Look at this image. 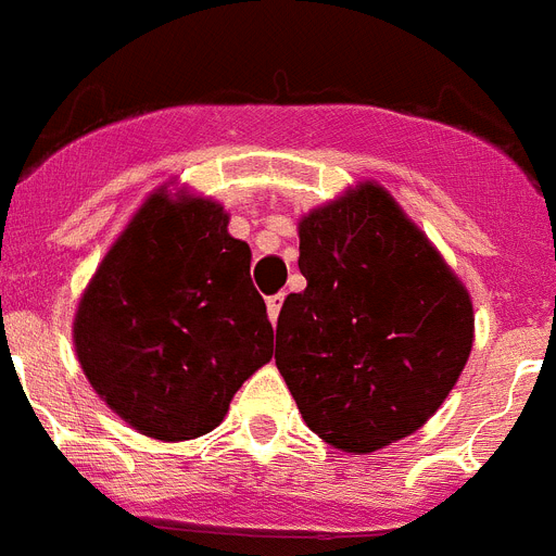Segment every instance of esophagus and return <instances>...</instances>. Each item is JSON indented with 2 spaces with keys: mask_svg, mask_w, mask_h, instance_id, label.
I'll list each match as a JSON object with an SVG mask.
<instances>
[{
  "mask_svg": "<svg viewBox=\"0 0 556 556\" xmlns=\"http://www.w3.org/2000/svg\"><path fill=\"white\" fill-rule=\"evenodd\" d=\"M282 302H286V293H274V296H268V317H270V323H277L279 311H282Z\"/></svg>",
  "mask_w": 556,
  "mask_h": 556,
  "instance_id": "esophagus-1",
  "label": "esophagus"
}]
</instances>
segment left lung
I'll return each instance as SVG.
<instances>
[{
  "label": "left lung",
  "instance_id": "obj_1",
  "mask_svg": "<svg viewBox=\"0 0 556 556\" xmlns=\"http://www.w3.org/2000/svg\"><path fill=\"white\" fill-rule=\"evenodd\" d=\"M300 270L274 359L302 419L354 454L414 434L471 354L466 288L371 182L302 216Z\"/></svg>",
  "mask_w": 556,
  "mask_h": 556
}]
</instances>
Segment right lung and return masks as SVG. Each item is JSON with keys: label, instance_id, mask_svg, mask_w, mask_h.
Returning <instances> with one entry per match:
<instances>
[{"label": "right lung", "instance_id": "obj_1", "mask_svg": "<svg viewBox=\"0 0 556 556\" xmlns=\"http://www.w3.org/2000/svg\"><path fill=\"white\" fill-rule=\"evenodd\" d=\"M74 345L93 391L146 437L214 431L274 354L251 248L223 207L153 193L83 293Z\"/></svg>", "mask_w": 556, "mask_h": 556}]
</instances>
